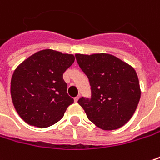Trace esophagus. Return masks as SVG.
<instances>
[{"label": "esophagus", "instance_id": "esophagus-1", "mask_svg": "<svg viewBox=\"0 0 160 160\" xmlns=\"http://www.w3.org/2000/svg\"><path fill=\"white\" fill-rule=\"evenodd\" d=\"M79 99H80V95H78L77 97H75V98H74V102H77L79 101Z\"/></svg>", "mask_w": 160, "mask_h": 160}]
</instances>
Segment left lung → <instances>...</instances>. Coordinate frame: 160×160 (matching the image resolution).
Returning <instances> with one entry per match:
<instances>
[{
    "label": "left lung",
    "mask_w": 160,
    "mask_h": 160,
    "mask_svg": "<svg viewBox=\"0 0 160 160\" xmlns=\"http://www.w3.org/2000/svg\"><path fill=\"white\" fill-rule=\"evenodd\" d=\"M76 60L88 77L91 98L81 97L78 103L88 119L103 130L118 129L133 116L140 100L136 70L109 54H76Z\"/></svg>",
    "instance_id": "left-lung-1"
}]
</instances>
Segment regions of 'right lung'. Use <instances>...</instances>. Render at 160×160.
Instances as JSON below:
<instances>
[{
	"instance_id": "obj_1",
	"label": "right lung",
	"mask_w": 160,
	"mask_h": 160,
	"mask_svg": "<svg viewBox=\"0 0 160 160\" xmlns=\"http://www.w3.org/2000/svg\"><path fill=\"white\" fill-rule=\"evenodd\" d=\"M70 54L45 49L22 61L11 80L14 108L28 124L48 127L58 122L73 103L68 95L63 73L73 64Z\"/></svg>"
}]
</instances>
